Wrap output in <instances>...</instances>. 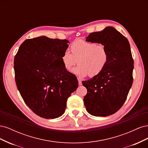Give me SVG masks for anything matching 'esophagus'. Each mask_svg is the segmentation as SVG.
I'll return each mask as SVG.
<instances>
[{
  "mask_svg": "<svg viewBox=\"0 0 148 148\" xmlns=\"http://www.w3.org/2000/svg\"><path fill=\"white\" fill-rule=\"evenodd\" d=\"M78 84H79V85H82V80H81V79H78Z\"/></svg>",
  "mask_w": 148,
  "mask_h": 148,
  "instance_id": "34e87169",
  "label": "esophagus"
}]
</instances>
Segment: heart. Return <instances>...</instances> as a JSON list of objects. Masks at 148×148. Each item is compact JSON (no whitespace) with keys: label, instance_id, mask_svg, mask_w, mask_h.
Instances as JSON below:
<instances>
[{"label":"heart","instance_id":"obj_1","mask_svg":"<svg viewBox=\"0 0 148 148\" xmlns=\"http://www.w3.org/2000/svg\"><path fill=\"white\" fill-rule=\"evenodd\" d=\"M71 53L65 51L61 57L64 68L70 71L77 64L73 72L79 77H93L104 70L109 61V53L105 46L78 39L71 44Z\"/></svg>","mask_w":148,"mask_h":148}]
</instances>
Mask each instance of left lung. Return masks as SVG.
<instances>
[{
	"instance_id": "left-lung-1",
	"label": "left lung",
	"mask_w": 148,
	"mask_h": 148,
	"mask_svg": "<svg viewBox=\"0 0 148 148\" xmlns=\"http://www.w3.org/2000/svg\"><path fill=\"white\" fill-rule=\"evenodd\" d=\"M86 41L101 43L109 53L104 70L88 81L84 104L89 114L106 117L117 112L126 101L133 83L134 62L127 38L111 26L89 34Z\"/></svg>"
}]
</instances>
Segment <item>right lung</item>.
Masks as SVG:
<instances>
[{"instance_id": "right-lung-1", "label": "right lung", "mask_w": 148, "mask_h": 148, "mask_svg": "<svg viewBox=\"0 0 148 148\" xmlns=\"http://www.w3.org/2000/svg\"><path fill=\"white\" fill-rule=\"evenodd\" d=\"M66 39L46 36L26 39L14 59L15 82L26 104L44 119L65 112L67 99L78 86L61 57L69 47Z\"/></svg>"}]
</instances>
